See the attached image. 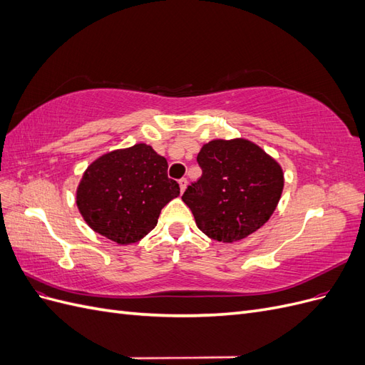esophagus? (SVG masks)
Instances as JSON below:
<instances>
[{"label": "esophagus", "mask_w": 365, "mask_h": 365, "mask_svg": "<svg viewBox=\"0 0 365 365\" xmlns=\"http://www.w3.org/2000/svg\"><path fill=\"white\" fill-rule=\"evenodd\" d=\"M178 182H180V189H181V193H184L185 187H187V182H189V181H187V178H181Z\"/></svg>", "instance_id": "34e87169"}]
</instances>
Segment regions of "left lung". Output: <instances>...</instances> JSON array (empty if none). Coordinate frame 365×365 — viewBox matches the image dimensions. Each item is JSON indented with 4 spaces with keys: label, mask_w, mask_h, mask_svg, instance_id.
<instances>
[{
    "label": "left lung",
    "mask_w": 365,
    "mask_h": 365,
    "mask_svg": "<svg viewBox=\"0 0 365 365\" xmlns=\"http://www.w3.org/2000/svg\"><path fill=\"white\" fill-rule=\"evenodd\" d=\"M196 161L202 175L187 187L182 201L202 233L236 242L271 217L282 196L283 172L263 149L244 138L213 140Z\"/></svg>",
    "instance_id": "1"
}]
</instances>
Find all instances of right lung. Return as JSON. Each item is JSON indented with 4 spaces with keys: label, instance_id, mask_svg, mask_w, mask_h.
<instances>
[{
    "label": "right lung",
    "instance_id": "obj_1",
    "mask_svg": "<svg viewBox=\"0 0 365 365\" xmlns=\"http://www.w3.org/2000/svg\"><path fill=\"white\" fill-rule=\"evenodd\" d=\"M178 195L168 161L140 143L96 160L82 176L76 202L98 235L128 245L155 228L161 208Z\"/></svg>",
    "mask_w": 365,
    "mask_h": 365
}]
</instances>
